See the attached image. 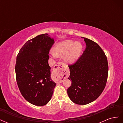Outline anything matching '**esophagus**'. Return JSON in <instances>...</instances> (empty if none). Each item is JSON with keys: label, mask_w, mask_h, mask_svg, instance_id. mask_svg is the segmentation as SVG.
<instances>
[{"label": "esophagus", "mask_w": 123, "mask_h": 123, "mask_svg": "<svg viewBox=\"0 0 123 123\" xmlns=\"http://www.w3.org/2000/svg\"><path fill=\"white\" fill-rule=\"evenodd\" d=\"M66 65L62 62H58L55 65L53 74L56 83H61L67 76Z\"/></svg>", "instance_id": "1"}]
</instances>
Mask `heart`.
Listing matches in <instances>:
<instances>
[{"instance_id": "obj_1", "label": "heart", "mask_w": 123, "mask_h": 123, "mask_svg": "<svg viewBox=\"0 0 123 123\" xmlns=\"http://www.w3.org/2000/svg\"><path fill=\"white\" fill-rule=\"evenodd\" d=\"M82 50L81 44L72 40H67L57 43L54 47V52H52L54 57L65 56V60L68 63H72L79 57Z\"/></svg>"}]
</instances>
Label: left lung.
Returning <instances> with one entry per match:
<instances>
[{"label": "left lung", "mask_w": 123, "mask_h": 123, "mask_svg": "<svg viewBox=\"0 0 123 123\" xmlns=\"http://www.w3.org/2000/svg\"><path fill=\"white\" fill-rule=\"evenodd\" d=\"M86 48L72 65H69L71 86L67 89L70 99L78 105L93 102L105 89L108 64L105 52L95 42L85 38Z\"/></svg>", "instance_id": "left-lung-1"}]
</instances>
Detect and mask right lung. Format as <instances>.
Wrapping results in <instances>:
<instances>
[{
    "label": "right lung",
    "mask_w": 123,
    "mask_h": 123,
    "mask_svg": "<svg viewBox=\"0 0 123 123\" xmlns=\"http://www.w3.org/2000/svg\"><path fill=\"white\" fill-rule=\"evenodd\" d=\"M54 43L47 33L26 42L17 55L18 87L23 97L33 105L42 106L50 101L56 84L51 77L49 51Z\"/></svg>",
    "instance_id": "obj_1"
}]
</instances>
